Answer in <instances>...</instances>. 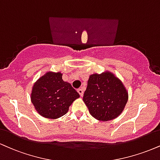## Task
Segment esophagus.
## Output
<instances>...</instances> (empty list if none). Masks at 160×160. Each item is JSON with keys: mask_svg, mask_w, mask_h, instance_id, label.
Returning <instances> with one entry per match:
<instances>
[{"mask_svg": "<svg viewBox=\"0 0 160 160\" xmlns=\"http://www.w3.org/2000/svg\"><path fill=\"white\" fill-rule=\"evenodd\" d=\"M78 92L80 94V97H82V95H83V90H82V88H79V89H78Z\"/></svg>", "mask_w": 160, "mask_h": 160, "instance_id": "34e87169", "label": "esophagus"}]
</instances>
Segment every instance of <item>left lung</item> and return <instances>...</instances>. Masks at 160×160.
Here are the masks:
<instances>
[{"instance_id":"8db88e82","label":"left lung","mask_w":160,"mask_h":160,"mask_svg":"<svg viewBox=\"0 0 160 160\" xmlns=\"http://www.w3.org/2000/svg\"><path fill=\"white\" fill-rule=\"evenodd\" d=\"M82 101L89 113L100 122L119 116L128 101V92L122 80L108 71L91 74Z\"/></svg>"}]
</instances>
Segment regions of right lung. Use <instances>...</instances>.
Listing matches in <instances>:
<instances>
[{
  "label": "right lung",
  "mask_w": 160,
  "mask_h": 160,
  "mask_svg": "<svg viewBox=\"0 0 160 160\" xmlns=\"http://www.w3.org/2000/svg\"><path fill=\"white\" fill-rule=\"evenodd\" d=\"M80 98L61 72H47L34 82L30 99L36 112L42 117L57 119L68 112L69 107Z\"/></svg>",
  "instance_id": "1"
}]
</instances>
